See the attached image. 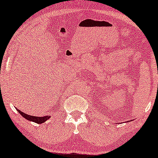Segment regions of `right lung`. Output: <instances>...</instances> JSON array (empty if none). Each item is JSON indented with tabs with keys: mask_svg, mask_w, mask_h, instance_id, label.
<instances>
[{
	"mask_svg": "<svg viewBox=\"0 0 158 158\" xmlns=\"http://www.w3.org/2000/svg\"><path fill=\"white\" fill-rule=\"evenodd\" d=\"M16 110H17V111L19 112V114H20L21 116H23L25 118H27V120L31 121V122L37 123V124H42V123L46 122L47 120H48L49 117H50V116H43V117L34 116H31V115H29V114L23 113L22 111H21L20 110H19L18 109H16Z\"/></svg>",
	"mask_w": 158,
	"mask_h": 158,
	"instance_id": "obj_1",
	"label": "right lung"
}]
</instances>
